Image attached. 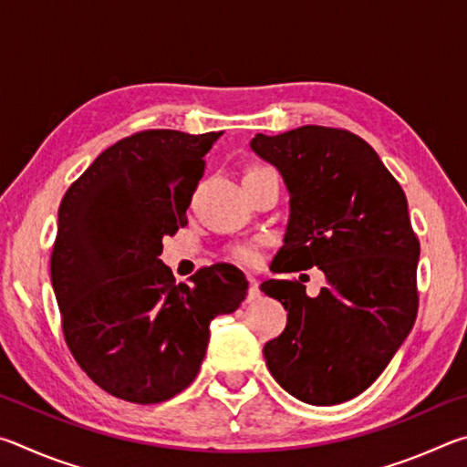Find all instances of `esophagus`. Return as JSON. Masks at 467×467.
Segmentation results:
<instances>
[{
  "label": "esophagus",
  "instance_id": "1",
  "mask_svg": "<svg viewBox=\"0 0 467 467\" xmlns=\"http://www.w3.org/2000/svg\"><path fill=\"white\" fill-rule=\"evenodd\" d=\"M247 280H249V295H247V298L249 300L257 298L259 296V284H257V280L253 278V275H247Z\"/></svg>",
  "mask_w": 467,
  "mask_h": 467
}]
</instances>
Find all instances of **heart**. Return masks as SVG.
Segmentation results:
<instances>
[{
	"label": "heart",
	"instance_id": "obj_1",
	"mask_svg": "<svg viewBox=\"0 0 467 467\" xmlns=\"http://www.w3.org/2000/svg\"><path fill=\"white\" fill-rule=\"evenodd\" d=\"M259 171H267V169H259V167H255V169H251L249 172H259ZM234 257L239 259V262H253V259H255V251H253V247H249V244H241V247H236L234 249Z\"/></svg>",
	"mask_w": 467,
	"mask_h": 467
}]
</instances>
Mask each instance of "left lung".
I'll return each mask as SVG.
<instances>
[{"instance_id": "8db88e82", "label": "left lung", "mask_w": 467, "mask_h": 467, "mask_svg": "<svg viewBox=\"0 0 467 467\" xmlns=\"http://www.w3.org/2000/svg\"><path fill=\"white\" fill-rule=\"evenodd\" d=\"M290 195L284 244L272 272L319 267L326 286L265 280L288 321L264 346L272 377L296 400L336 406L357 398L389 365L418 311L420 243L404 189L365 140L346 130L303 128L251 140Z\"/></svg>"}]
</instances>
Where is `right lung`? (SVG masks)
I'll use <instances>...</instances> for the list:
<instances>
[{
  "label": "right lung",
  "mask_w": 467,
  "mask_h": 467,
  "mask_svg": "<svg viewBox=\"0 0 467 467\" xmlns=\"http://www.w3.org/2000/svg\"><path fill=\"white\" fill-rule=\"evenodd\" d=\"M223 131L148 130L97 156L63 195L51 284L69 352L100 389L158 404L200 373L210 321L239 309L249 282L234 265L175 284L162 236L187 224L203 156Z\"/></svg>",
  "instance_id": "obj_1"
}]
</instances>
